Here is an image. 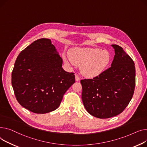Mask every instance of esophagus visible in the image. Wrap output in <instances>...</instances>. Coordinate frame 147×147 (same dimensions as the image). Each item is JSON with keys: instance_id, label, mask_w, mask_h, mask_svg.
I'll return each instance as SVG.
<instances>
[{"instance_id": "obj_1", "label": "esophagus", "mask_w": 147, "mask_h": 147, "mask_svg": "<svg viewBox=\"0 0 147 147\" xmlns=\"http://www.w3.org/2000/svg\"><path fill=\"white\" fill-rule=\"evenodd\" d=\"M75 80H76V81H78L80 80V78L78 75H75Z\"/></svg>"}]
</instances>
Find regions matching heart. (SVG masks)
<instances>
[{
    "label": "heart",
    "mask_w": 147,
    "mask_h": 147,
    "mask_svg": "<svg viewBox=\"0 0 147 147\" xmlns=\"http://www.w3.org/2000/svg\"><path fill=\"white\" fill-rule=\"evenodd\" d=\"M63 59L68 65H80V71L84 76L94 78L106 70L111 56L109 51L98 48L76 47L71 50L69 56L64 54Z\"/></svg>",
    "instance_id": "b5f03b06"
}]
</instances>
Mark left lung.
Segmentation results:
<instances>
[{"label":"left lung","instance_id":"obj_1","mask_svg":"<svg viewBox=\"0 0 147 147\" xmlns=\"http://www.w3.org/2000/svg\"><path fill=\"white\" fill-rule=\"evenodd\" d=\"M111 67L92 79L82 80V100L88 113L100 119L121 113L131 101L135 86L133 60L116 45Z\"/></svg>","mask_w":147,"mask_h":147}]
</instances>
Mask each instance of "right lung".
I'll return each mask as SVG.
<instances>
[{"label":"right lung","instance_id":"obj_1","mask_svg":"<svg viewBox=\"0 0 147 147\" xmlns=\"http://www.w3.org/2000/svg\"><path fill=\"white\" fill-rule=\"evenodd\" d=\"M51 40L34 41L20 53L12 72L16 98L27 110L38 114L57 109L63 95L75 83V75L62 68Z\"/></svg>","mask_w":147,"mask_h":147}]
</instances>
